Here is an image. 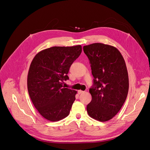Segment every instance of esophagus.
<instances>
[{
  "mask_svg": "<svg viewBox=\"0 0 150 150\" xmlns=\"http://www.w3.org/2000/svg\"><path fill=\"white\" fill-rule=\"evenodd\" d=\"M78 92V94H82V93H83L84 91H81V90H79Z\"/></svg>",
  "mask_w": 150,
  "mask_h": 150,
  "instance_id": "obj_1",
  "label": "esophagus"
}]
</instances>
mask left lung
<instances>
[{
    "mask_svg": "<svg viewBox=\"0 0 150 150\" xmlns=\"http://www.w3.org/2000/svg\"><path fill=\"white\" fill-rule=\"evenodd\" d=\"M94 77L89 89L92 100L87 105L90 117L99 121L111 120L123 105L129 89L128 73L123 57L110 45L94 43L84 46Z\"/></svg>",
    "mask_w": 150,
    "mask_h": 150,
    "instance_id": "8db88e82",
    "label": "left lung"
}]
</instances>
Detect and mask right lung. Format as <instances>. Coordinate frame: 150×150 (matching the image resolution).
<instances>
[{
	"mask_svg": "<svg viewBox=\"0 0 150 150\" xmlns=\"http://www.w3.org/2000/svg\"><path fill=\"white\" fill-rule=\"evenodd\" d=\"M82 52L81 45L54 46L39 52L32 61L28 75V89L40 115L51 121L69 115L77 91L64 88L69 68Z\"/></svg>",
	"mask_w": 150,
	"mask_h": 150,
	"instance_id": "add662e5",
	"label": "right lung"
}]
</instances>
